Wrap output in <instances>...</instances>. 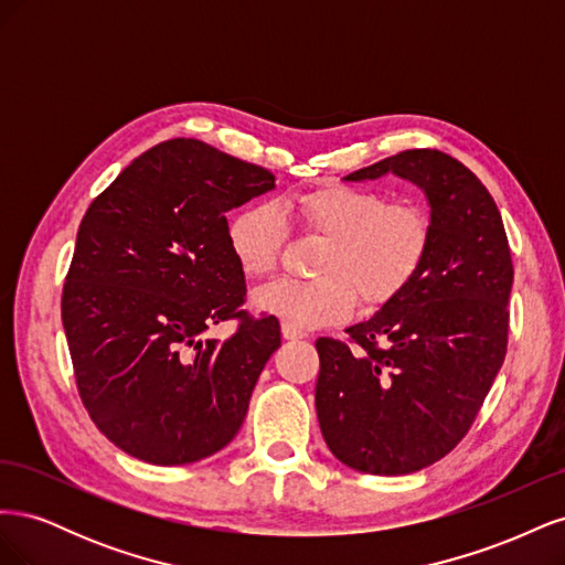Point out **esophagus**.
I'll use <instances>...</instances> for the list:
<instances>
[{
  "instance_id": "34e87169",
  "label": "esophagus",
  "mask_w": 565,
  "mask_h": 565,
  "mask_svg": "<svg viewBox=\"0 0 565 565\" xmlns=\"http://www.w3.org/2000/svg\"><path fill=\"white\" fill-rule=\"evenodd\" d=\"M282 337L285 339H303L306 330L297 328V324H292V322H282Z\"/></svg>"
}]
</instances>
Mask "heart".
<instances>
[{
  "instance_id": "obj_1",
  "label": "heart",
  "mask_w": 565,
  "mask_h": 565,
  "mask_svg": "<svg viewBox=\"0 0 565 565\" xmlns=\"http://www.w3.org/2000/svg\"><path fill=\"white\" fill-rule=\"evenodd\" d=\"M282 212L306 231L328 237L316 273L320 278H278L252 295L254 309L297 328L339 322L358 297L367 309L401 297L419 276L434 243L431 214L417 200H386L355 185H322L282 200L254 202L228 224V247L247 278L276 270L289 228Z\"/></svg>"
}]
</instances>
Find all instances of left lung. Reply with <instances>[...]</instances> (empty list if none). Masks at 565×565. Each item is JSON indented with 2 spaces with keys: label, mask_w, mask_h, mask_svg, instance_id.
<instances>
[{
  "label": "left lung",
  "mask_w": 565,
  "mask_h": 565,
  "mask_svg": "<svg viewBox=\"0 0 565 565\" xmlns=\"http://www.w3.org/2000/svg\"><path fill=\"white\" fill-rule=\"evenodd\" d=\"M386 172L429 198V259L401 297L347 330L349 341H316V409L339 461L401 476L434 465L469 434L507 355L514 264L498 204L459 160L413 148L347 179Z\"/></svg>",
  "instance_id": "8db88e82"
}]
</instances>
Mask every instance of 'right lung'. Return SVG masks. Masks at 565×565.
Wrapping results in <instances>:
<instances>
[{
  "label": "right lung",
  "mask_w": 565,
  "mask_h": 565,
  "mask_svg": "<svg viewBox=\"0 0 565 565\" xmlns=\"http://www.w3.org/2000/svg\"><path fill=\"white\" fill-rule=\"evenodd\" d=\"M276 185L268 169L195 139L152 146L84 214L61 318L79 398L100 434L150 465L226 448L280 347L276 316H252L226 212ZM237 319L226 342H202Z\"/></svg>",
  "instance_id": "add662e5"
}]
</instances>
